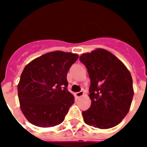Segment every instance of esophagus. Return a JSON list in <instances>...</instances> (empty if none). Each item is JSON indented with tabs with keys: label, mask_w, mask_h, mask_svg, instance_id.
Returning <instances> with one entry per match:
<instances>
[{
	"label": "esophagus",
	"mask_w": 147,
	"mask_h": 147,
	"mask_svg": "<svg viewBox=\"0 0 147 147\" xmlns=\"http://www.w3.org/2000/svg\"><path fill=\"white\" fill-rule=\"evenodd\" d=\"M83 94H84V93H83V91H79V92L75 93V96H76L78 97V98H79V97L82 96H83Z\"/></svg>",
	"instance_id": "34e87169"
}]
</instances>
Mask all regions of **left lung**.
Masks as SVG:
<instances>
[{"mask_svg": "<svg viewBox=\"0 0 147 147\" xmlns=\"http://www.w3.org/2000/svg\"><path fill=\"white\" fill-rule=\"evenodd\" d=\"M90 80L91 105L82 112L87 125L100 129L111 128L126 116L134 97L131 73L120 59L108 51L98 49L83 53Z\"/></svg>", "mask_w": 147, "mask_h": 147, "instance_id": "1", "label": "left lung"}]
</instances>
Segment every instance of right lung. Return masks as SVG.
<instances>
[{
	"instance_id": "right-lung-1",
	"label": "right lung",
	"mask_w": 147,
	"mask_h": 147,
	"mask_svg": "<svg viewBox=\"0 0 147 147\" xmlns=\"http://www.w3.org/2000/svg\"><path fill=\"white\" fill-rule=\"evenodd\" d=\"M78 59L76 53L53 51L35 59L24 68L18 84L22 112L38 127H53L64 120L75 103L67 90V75Z\"/></svg>"
}]
</instances>
